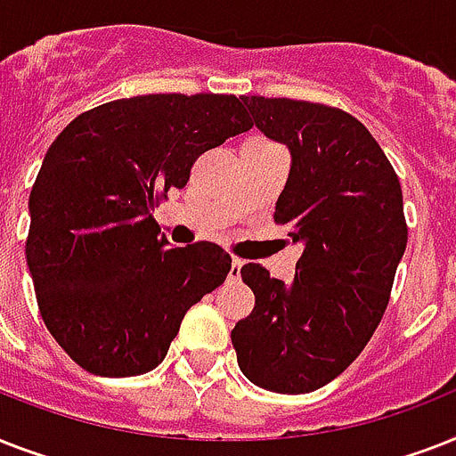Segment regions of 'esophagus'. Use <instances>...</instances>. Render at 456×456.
Wrapping results in <instances>:
<instances>
[{
    "instance_id": "1",
    "label": "esophagus",
    "mask_w": 456,
    "mask_h": 456,
    "mask_svg": "<svg viewBox=\"0 0 456 456\" xmlns=\"http://www.w3.org/2000/svg\"><path fill=\"white\" fill-rule=\"evenodd\" d=\"M241 260H232V267H229V279L241 277Z\"/></svg>"
}]
</instances>
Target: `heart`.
<instances>
[{
	"label": "heart",
	"instance_id": "b5f03b06",
	"mask_svg": "<svg viewBox=\"0 0 456 456\" xmlns=\"http://www.w3.org/2000/svg\"><path fill=\"white\" fill-rule=\"evenodd\" d=\"M260 142H263V139H260Z\"/></svg>",
	"mask_w": 456,
	"mask_h": 456
}]
</instances>
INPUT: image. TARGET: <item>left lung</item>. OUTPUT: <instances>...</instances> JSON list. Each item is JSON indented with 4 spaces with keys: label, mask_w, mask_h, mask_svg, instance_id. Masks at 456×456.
<instances>
[{
    "label": "left lung",
    "mask_w": 456,
    "mask_h": 456,
    "mask_svg": "<svg viewBox=\"0 0 456 456\" xmlns=\"http://www.w3.org/2000/svg\"><path fill=\"white\" fill-rule=\"evenodd\" d=\"M253 123L289 146L291 172L274 222L305 250L284 284L241 267L256 307L232 331L248 381L300 395L343 374L374 336L407 246L393 165L350 113L326 103L241 96Z\"/></svg>",
    "instance_id": "obj_1"
}]
</instances>
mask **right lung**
Here are the masks:
<instances>
[{
  "mask_svg": "<svg viewBox=\"0 0 456 456\" xmlns=\"http://www.w3.org/2000/svg\"><path fill=\"white\" fill-rule=\"evenodd\" d=\"M234 94H144L85 110L53 139L30 191L25 257L39 314L85 371L158 367L186 310L227 279L210 241L170 248L153 210L200 153L250 130Z\"/></svg>",
  "mask_w": 456,
  "mask_h": 456,
  "instance_id": "add662e5",
  "label": "right lung"
}]
</instances>
